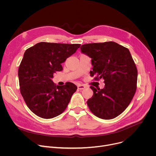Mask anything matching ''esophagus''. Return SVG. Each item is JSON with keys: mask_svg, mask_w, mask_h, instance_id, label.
<instances>
[{"mask_svg": "<svg viewBox=\"0 0 156 156\" xmlns=\"http://www.w3.org/2000/svg\"><path fill=\"white\" fill-rule=\"evenodd\" d=\"M78 88L79 90H83V89L85 88V86H84L83 85H78Z\"/></svg>", "mask_w": 156, "mask_h": 156, "instance_id": "1", "label": "esophagus"}]
</instances>
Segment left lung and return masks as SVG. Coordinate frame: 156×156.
Listing matches in <instances>:
<instances>
[{
	"instance_id": "8db88e82",
	"label": "left lung",
	"mask_w": 156,
	"mask_h": 156,
	"mask_svg": "<svg viewBox=\"0 0 156 156\" xmlns=\"http://www.w3.org/2000/svg\"><path fill=\"white\" fill-rule=\"evenodd\" d=\"M81 52L92 59L95 80H104L102 89L91 86L93 96L87 101L95 115L111 119L123 112L135 94L137 69L128 49L114 42L82 45Z\"/></svg>"
}]
</instances>
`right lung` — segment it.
I'll return each mask as SVG.
<instances>
[{
    "label": "right lung",
    "mask_w": 156,
    "mask_h": 156,
    "mask_svg": "<svg viewBox=\"0 0 156 156\" xmlns=\"http://www.w3.org/2000/svg\"><path fill=\"white\" fill-rule=\"evenodd\" d=\"M80 44L40 42L25 51L18 69L20 92L28 108L37 116L51 119L66 109L77 87L69 82L55 85L54 73L75 53Z\"/></svg>",
    "instance_id": "add662e5"
}]
</instances>
